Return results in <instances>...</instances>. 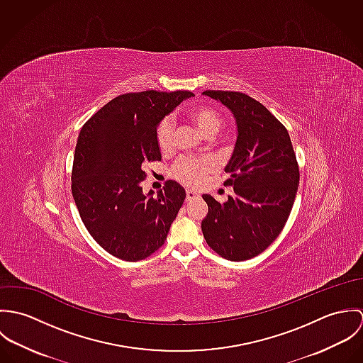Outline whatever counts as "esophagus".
Returning a JSON list of instances; mask_svg holds the SVG:
<instances>
[{"instance_id": "1", "label": "esophagus", "mask_w": 363, "mask_h": 363, "mask_svg": "<svg viewBox=\"0 0 363 363\" xmlns=\"http://www.w3.org/2000/svg\"><path fill=\"white\" fill-rule=\"evenodd\" d=\"M196 199H200V194L197 191H193V190H189L186 193V201H193Z\"/></svg>"}]
</instances>
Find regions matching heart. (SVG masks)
Returning a JSON list of instances; mask_svg holds the SVG:
<instances>
[{
	"label": "heart",
	"instance_id": "b5f03b06",
	"mask_svg": "<svg viewBox=\"0 0 363 363\" xmlns=\"http://www.w3.org/2000/svg\"><path fill=\"white\" fill-rule=\"evenodd\" d=\"M189 118L201 131V134L208 138L216 135L223 125V117L220 111L211 104L193 107L189 111ZM173 128L174 125L170 117L162 118L156 127V143L162 152H167L173 147ZM212 170L213 164L211 160L197 157H180L172 166V174L183 184L193 187L199 186Z\"/></svg>",
	"mask_w": 363,
	"mask_h": 363
}]
</instances>
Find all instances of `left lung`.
Segmentation results:
<instances>
[{
  "mask_svg": "<svg viewBox=\"0 0 363 363\" xmlns=\"http://www.w3.org/2000/svg\"><path fill=\"white\" fill-rule=\"evenodd\" d=\"M225 104L238 124V140L225 172L233 196L220 204L204 194L201 222L208 246L223 259L243 261L262 253L281 233L294 207L299 166L284 124L242 92L206 91Z\"/></svg>",
  "mask_w": 363,
  "mask_h": 363,
  "instance_id": "left-lung-1",
  "label": "left lung"
}]
</instances>
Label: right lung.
Segmentation results:
<instances>
[{
	"mask_svg": "<svg viewBox=\"0 0 363 363\" xmlns=\"http://www.w3.org/2000/svg\"><path fill=\"white\" fill-rule=\"evenodd\" d=\"M187 91L124 94L98 110L78 135L71 190L91 236L111 256L147 259L166 240L186 199L173 180L154 196L143 193L144 164L160 160L156 127Z\"/></svg>",
	"mask_w": 363,
	"mask_h": 363,
	"instance_id": "1",
	"label": "right lung"
}]
</instances>
